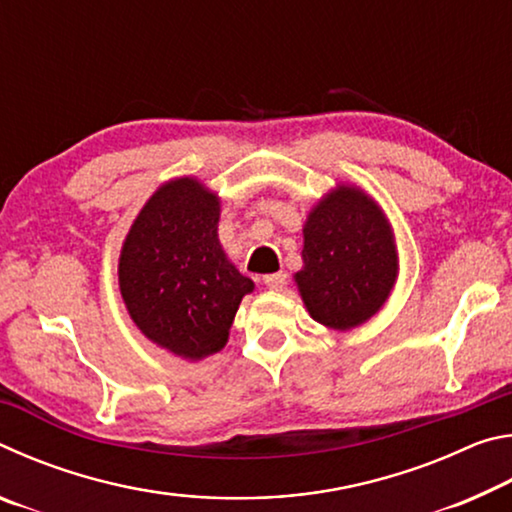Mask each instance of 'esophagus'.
Listing matches in <instances>:
<instances>
[{
  "label": "esophagus",
  "mask_w": 512,
  "mask_h": 512,
  "mask_svg": "<svg viewBox=\"0 0 512 512\" xmlns=\"http://www.w3.org/2000/svg\"><path fill=\"white\" fill-rule=\"evenodd\" d=\"M264 284H266L268 289L280 291V289H284V284H287V273H271V275H264Z\"/></svg>",
  "instance_id": "34e87169"
}]
</instances>
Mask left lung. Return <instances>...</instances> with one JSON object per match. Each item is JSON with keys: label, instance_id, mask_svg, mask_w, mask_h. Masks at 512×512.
I'll list each match as a JSON object with an SVG mask.
<instances>
[{"label": "left lung", "instance_id": "1", "mask_svg": "<svg viewBox=\"0 0 512 512\" xmlns=\"http://www.w3.org/2000/svg\"><path fill=\"white\" fill-rule=\"evenodd\" d=\"M302 259L300 296L311 318L334 329L377 314L397 275L391 228L375 201L354 187L327 194L309 214Z\"/></svg>", "mask_w": 512, "mask_h": 512}]
</instances>
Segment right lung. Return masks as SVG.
I'll return each mask as SVG.
<instances>
[{
	"mask_svg": "<svg viewBox=\"0 0 512 512\" xmlns=\"http://www.w3.org/2000/svg\"><path fill=\"white\" fill-rule=\"evenodd\" d=\"M219 198L192 178L162 185L144 205L119 257L128 314L153 343L185 359L219 352L253 282L216 237Z\"/></svg>",
	"mask_w": 512,
	"mask_h": 512,
	"instance_id": "obj_1",
	"label": "right lung"
}]
</instances>
